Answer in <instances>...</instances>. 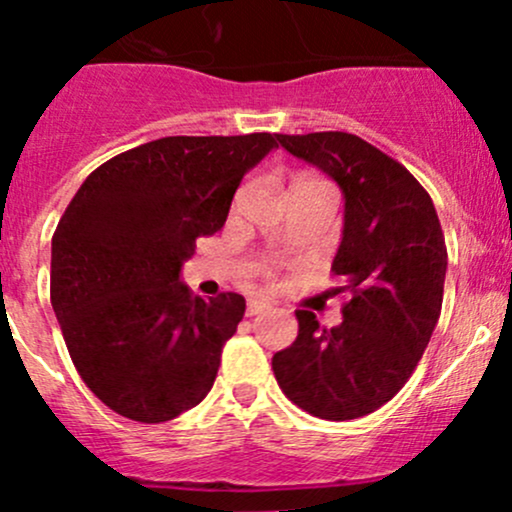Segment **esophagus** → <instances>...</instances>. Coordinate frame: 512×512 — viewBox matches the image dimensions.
<instances>
[{
    "label": "esophagus",
    "mask_w": 512,
    "mask_h": 512,
    "mask_svg": "<svg viewBox=\"0 0 512 512\" xmlns=\"http://www.w3.org/2000/svg\"><path fill=\"white\" fill-rule=\"evenodd\" d=\"M265 311H269V303L267 301H260V299H250L247 301V308H245V313L247 316H260V313H265Z\"/></svg>",
    "instance_id": "obj_1"
}]
</instances>
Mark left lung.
Wrapping results in <instances>:
<instances>
[{"mask_svg": "<svg viewBox=\"0 0 512 512\" xmlns=\"http://www.w3.org/2000/svg\"><path fill=\"white\" fill-rule=\"evenodd\" d=\"M345 196L333 272L350 294L342 323L296 311L299 335L272 357L279 389L323 420L374 413L418 367L442 311L447 247L430 194L401 162L342 131L274 136Z\"/></svg>", "mask_w": 512, "mask_h": 512, "instance_id": "obj_1", "label": "left lung"}]
</instances>
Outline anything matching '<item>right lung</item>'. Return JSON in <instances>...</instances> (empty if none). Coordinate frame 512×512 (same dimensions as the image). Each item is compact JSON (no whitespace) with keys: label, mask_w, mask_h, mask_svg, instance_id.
<instances>
[{"label":"right lung","mask_w":512,"mask_h":512,"mask_svg":"<svg viewBox=\"0 0 512 512\" xmlns=\"http://www.w3.org/2000/svg\"><path fill=\"white\" fill-rule=\"evenodd\" d=\"M272 148V133L150 140L72 196L53 233L50 303L82 381L123 418L165 423L211 391L245 299H201L179 272Z\"/></svg>","instance_id":"obj_1"}]
</instances>
